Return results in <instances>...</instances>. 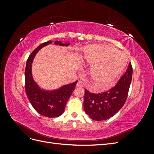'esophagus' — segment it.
Segmentation results:
<instances>
[{"label": "esophagus", "mask_w": 154, "mask_h": 154, "mask_svg": "<svg viewBox=\"0 0 154 154\" xmlns=\"http://www.w3.org/2000/svg\"><path fill=\"white\" fill-rule=\"evenodd\" d=\"M83 85H84V84H83V83L81 81H78V82L77 83V87H83Z\"/></svg>", "instance_id": "esophagus-1"}]
</instances>
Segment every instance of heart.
Masks as SVG:
<instances>
[{"instance_id": "1", "label": "heart", "mask_w": 154, "mask_h": 154, "mask_svg": "<svg viewBox=\"0 0 154 154\" xmlns=\"http://www.w3.org/2000/svg\"><path fill=\"white\" fill-rule=\"evenodd\" d=\"M82 61L85 65H92L90 70L91 80L97 88L104 89L122 72L127 58L111 46L94 45L84 49Z\"/></svg>"}]
</instances>
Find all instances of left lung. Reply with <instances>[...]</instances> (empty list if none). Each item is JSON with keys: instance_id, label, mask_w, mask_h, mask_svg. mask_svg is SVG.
I'll return each instance as SVG.
<instances>
[{"instance_id": "left-lung-1", "label": "left lung", "mask_w": 154, "mask_h": 154, "mask_svg": "<svg viewBox=\"0 0 154 154\" xmlns=\"http://www.w3.org/2000/svg\"><path fill=\"white\" fill-rule=\"evenodd\" d=\"M132 76V66L130 63L116 85L109 91L94 94L86 89L83 101L86 114L96 121H103L114 116L125 103Z\"/></svg>"}]
</instances>
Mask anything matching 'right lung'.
<instances>
[{
	"instance_id": "right-lung-1",
	"label": "right lung",
	"mask_w": 154,
	"mask_h": 154,
	"mask_svg": "<svg viewBox=\"0 0 154 154\" xmlns=\"http://www.w3.org/2000/svg\"><path fill=\"white\" fill-rule=\"evenodd\" d=\"M51 43L52 41L49 40L40 44L27 58L25 70V89L31 104L40 115L48 118H57L63 113L67 101L71 96L78 81L52 91L42 90L34 82L31 73L32 60L41 48ZM54 44L67 46L69 43L62 44L61 42L55 41Z\"/></svg>"
}]
</instances>
